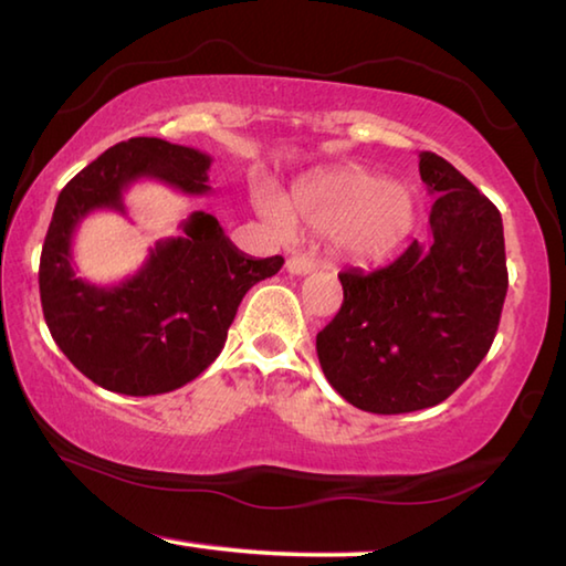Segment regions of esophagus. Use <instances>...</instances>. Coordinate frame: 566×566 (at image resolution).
Masks as SVG:
<instances>
[{"mask_svg": "<svg viewBox=\"0 0 566 566\" xmlns=\"http://www.w3.org/2000/svg\"><path fill=\"white\" fill-rule=\"evenodd\" d=\"M314 270H316V264L312 260H306V256H290V260H286V272L290 274L304 276Z\"/></svg>", "mask_w": 566, "mask_h": 566, "instance_id": "esophagus-1", "label": "esophagus"}]
</instances>
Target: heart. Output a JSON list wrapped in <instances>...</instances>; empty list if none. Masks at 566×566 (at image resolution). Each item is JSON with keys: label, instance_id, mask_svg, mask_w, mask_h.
<instances>
[{"label": "heart", "instance_id": "b5f03b06", "mask_svg": "<svg viewBox=\"0 0 566 566\" xmlns=\"http://www.w3.org/2000/svg\"><path fill=\"white\" fill-rule=\"evenodd\" d=\"M254 202L274 224L292 218L316 232H332L336 250L348 262L374 266L396 256L416 230L418 208L406 185L390 182L374 170L346 166L322 172L296 185L290 208L264 188L254 190Z\"/></svg>", "mask_w": 566, "mask_h": 566}]
</instances>
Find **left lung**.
<instances>
[{"label":"left lung","instance_id":"8db88e82","mask_svg":"<svg viewBox=\"0 0 566 566\" xmlns=\"http://www.w3.org/2000/svg\"><path fill=\"white\" fill-rule=\"evenodd\" d=\"M430 238L376 272L338 274L344 304L316 334L326 381L368 413L438 406L475 371L507 294L500 210L436 153H420Z\"/></svg>","mask_w":566,"mask_h":566}]
</instances>
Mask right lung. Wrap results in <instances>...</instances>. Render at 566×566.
I'll return each instance as SVG.
<instances>
[{"mask_svg":"<svg viewBox=\"0 0 566 566\" xmlns=\"http://www.w3.org/2000/svg\"><path fill=\"white\" fill-rule=\"evenodd\" d=\"M208 153L160 138H130L86 166L59 192L39 262L41 310L64 356L96 386L123 396H158L198 378L220 356L242 296L280 272V254L256 260L195 210L178 238L158 240L136 274L111 286L76 276L81 220L96 210L126 214V192L158 180L208 195Z\"/></svg>","mask_w":566,"mask_h":566,"instance_id":"right-lung-1","label":"right lung"}]
</instances>
